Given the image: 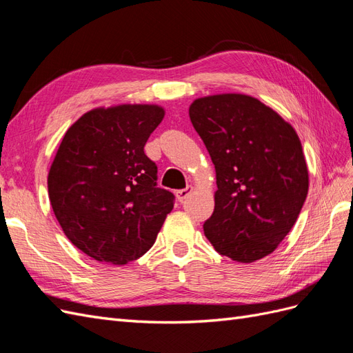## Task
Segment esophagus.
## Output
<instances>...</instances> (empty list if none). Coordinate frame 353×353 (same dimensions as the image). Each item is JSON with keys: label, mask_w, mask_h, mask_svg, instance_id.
<instances>
[{"label": "esophagus", "mask_w": 353, "mask_h": 353, "mask_svg": "<svg viewBox=\"0 0 353 353\" xmlns=\"http://www.w3.org/2000/svg\"><path fill=\"white\" fill-rule=\"evenodd\" d=\"M191 191H193V187H185V188H183V190H178L176 191V199H178V201H181L183 203L190 194H191Z\"/></svg>", "instance_id": "obj_1"}]
</instances>
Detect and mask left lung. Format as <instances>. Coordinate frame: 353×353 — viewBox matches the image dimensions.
<instances>
[{
    "label": "left lung",
    "mask_w": 353,
    "mask_h": 353,
    "mask_svg": "<svg viewBox=\"0 0 353 353\" xmlns=\"http://www.w3.org/2000/svg\"><path fill=\"white\" fill-rule=\"evenodd\" d=\"M190 119L216 170L215 209L203 223L215 250L250 263L272 253L306 200L302 144L290 123L243 94L197 99Z\"/></svg>",
    "instance_id": "8db88e82"
}]
</instances>
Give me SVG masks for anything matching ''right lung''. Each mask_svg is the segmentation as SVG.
<instances>
[{"label":"right lung","mask_w":353,"mask_h":353,"mask_svg":"<svg viewBox=\"0 0 353 353\" xmlns=\"http://www.w3.org/2000/svg\"><path fill=\"white\" fill-rule=\"evenodd\" d=\"M159 105L94 109L74 122L48 174L51 208L66 237L90 258L132 262L152 248L175 196L157 187L144 153L162 122Z\"/></svg>","instance_id":"obj_1"}]
</instances>
